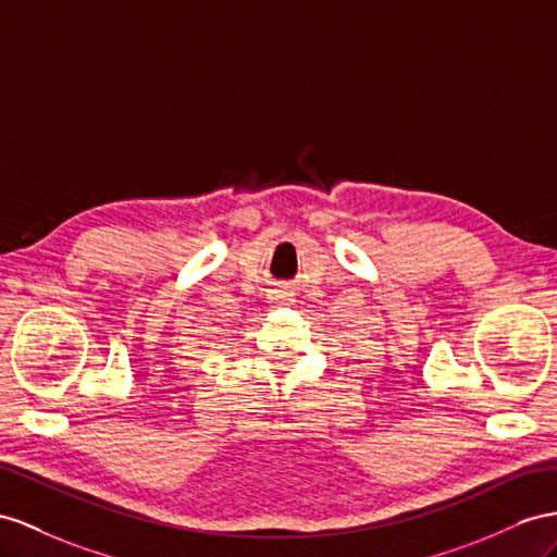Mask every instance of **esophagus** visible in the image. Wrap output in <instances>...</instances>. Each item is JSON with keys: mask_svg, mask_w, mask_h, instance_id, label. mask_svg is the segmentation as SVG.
I'll return each mask as SVG.
<instances>
[{"mask_svg": "<svg viewBox=\"0 0 557 557\" xmlns=\"http://www.w3.org/2000/svg\"><path fill=\"white\" fill-rule=\"evenodd\" d=\"M268 298L270 304H284V301H292V289L287 287V284H280V287L270 289L268 292Z\"/></svg>", "mask_w": 557, "mask_h": 557, "instance_id": "obj_1", "label": "esophagus"}]
</instances>
